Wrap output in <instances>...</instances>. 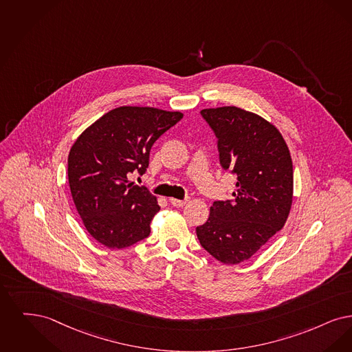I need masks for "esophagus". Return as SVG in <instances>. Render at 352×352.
Segmentation results:
<instances>
[{
	"instance_id": "obj_1",
	"label": "esophagus",
	"mask_w": 352,
	"mask_h": 352,
	"mask_svg": "<svg viewBox=\"0 0 352 352\" xmlns=\"http://www.w3.org/2000/svg\"><path fill=\"white\" fill-rule=\"evenodd\" d=\"M186 201L188 199H169V202L173 205V206H176V208H182L184 206L185 204H186Z\"/></svg>"
}]
</instances>
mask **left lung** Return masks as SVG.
Segmentation results:
<instances>
[{
	"label": "left lung",
	"mask_w": 352,
	"mask_h": 352,
	"mask_svg": "<svg viewBox=\"0 0 352 352\" xmlns=\"http://www.w3.org/2000/svg\"><path fill=\"white\" fill-rule=\"evenodd\" d=\"M217 138L219 163L235 175L234 199L214 201L196 228L201 245L225 264L250 259L287 222L293 197L291 153L274 124L235 107L201 110Z\"/></svg>",
	"instance_id": "1"
}]
</instances>
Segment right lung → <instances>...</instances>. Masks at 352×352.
<instances>
[{"label": "right lung", "instance_id": "1", "mask_svg": "<svg viewBox=\"0 0 352 352\" xmlns=\"http://www.w3.org/2000/svg\"><path fill=\"white\" fill-rule=\"evenodd\" d=\"M182 118L180 111L117 107L77 138L68 156L69 188L84 226L101 245L124 248L150 235L160 206L127 177L147 170L153 143Z\"/></svg>", "mask_w": 352, "mask_h": 352}]
</instances>
